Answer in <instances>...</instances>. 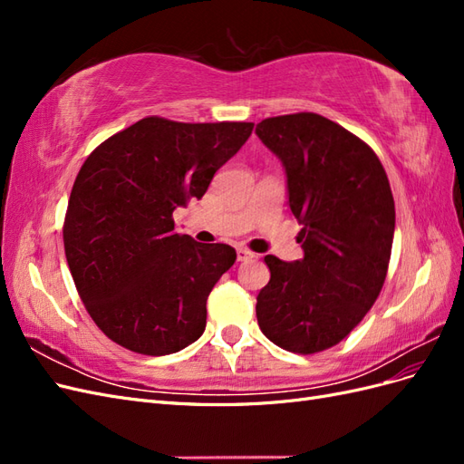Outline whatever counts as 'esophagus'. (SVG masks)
<instances>
[{"mask_svg": "<svg viewBox=\"0 0 464 464\" xmlns=\"http://www.w3.org/2000/svg\"><path fill=\"white\" fill-rule=\"evenodd\" d=\"M236 256H237V261H249V259L256 257V254H251V251L246 249V247H237Z\"/></svg>", "mask_w": 464, "mask_h": 464, "instance_id": "esophagus-1", "label": "esophagus"}]
</instances>
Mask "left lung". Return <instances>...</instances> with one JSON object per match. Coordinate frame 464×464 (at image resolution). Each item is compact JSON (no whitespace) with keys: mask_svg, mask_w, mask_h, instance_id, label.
<instances>
[{"mask_svg":"<svg viewBox=\"0 0 464 464\" xmlns=\"http://www.w3.org/2000/svg\"><path fill=\"white\" fill-rule=\"evenodd\" d=\"M257 137L283 162L304 257L266 256L257 323L276 346L315 354L339 344L383 288L395 201L383 164L360 137L314 111L266 118Z\"/></svg>","mask_w":464,"mask_h":464,"instance_id":"1","label":"left lung"}]
</instances>
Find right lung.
<instances>
[{
	"label": "right lung",
	"instance_id": "right-lung-1",
	"mask_svg": "<svg viewBox=\"0 0 464 464\" xmlns=\"http://www.w3.org/2000/svg\"><path fill=\"white\" fill-rule=\"evenodd\" d=\"M251 131L247 121L149 116L106 139L81 166L63 222L65 257L110 341L166 356L203 334L207 298L236 249L176 234L172 213L203 198Z\"/></svg>",
	"mask_w": 464,
	"mask_h": 464
}]
</instances>
